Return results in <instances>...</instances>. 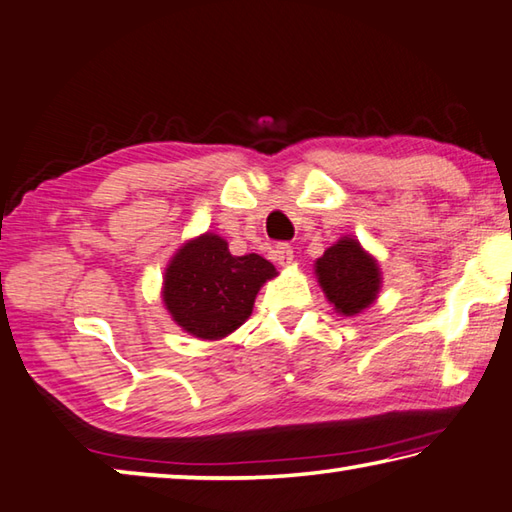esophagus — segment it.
<instances>
[{
	"label": "esophagus",
	"mask_w": 512,
	"mask_h": 512,
	"mask_svg": "<svg viewBox=\"0 0 512 512\" xmlns=\"http://www.w3.org/2000/svg\"><path fill=\"white\" fill-rule=\"evenodd\" d=\"M271 257L275 259L277 264L288 266L293 262V246H288L286 241H280V244H275L271 250Z\"/></svg>",
	"instance_id": "esophagus-1"
}]
</instances>
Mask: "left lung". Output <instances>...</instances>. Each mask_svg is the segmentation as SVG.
<instances>
[{
  "label": "left lung",
  "instance_id": "left-lung-1",
  "mask_svg": "<svg viewBox=\"0 0 512 512\" xmlns=\"http://www.w3.org/2000/svg\"><path fill=\"white\" fill-rule=\"evenodd\" d=\"M315 273L329 302L342 315H356L376 300L380 286L378 264L356 239L345 237L333 244L315 262Z\"/></svg>",
  "mask_w": 512,
  "mask_h": 512
}]
</instances>
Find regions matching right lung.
<instances>
[{
  "instance_id": "1",
  "label": "right lung",
  "mask_w": 512,
  "mask_h": 512,
  "mask_svg": "<svg viewBox=\"0 0 512 512\" xmlns=\"http://www.w3.org/2000/svg\"><path fill=\"white\" fill-rule=\"evenodd\" d=\"M275 266L255 253L235 257L221 237L185 244L165 271L163 302L174 322L203 340L228 336L248 320L257 291Z\"/></svg>"
}]
</instances>
